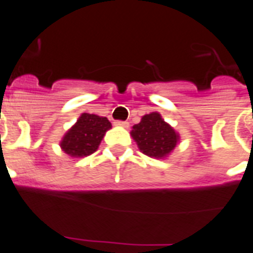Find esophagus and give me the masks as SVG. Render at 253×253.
Returning <instances> with one entry per match:
<instances>
[{
	"instance_id": "esophagus-1",
	"label": "esophagus",
	"mask_w": 253,
	"mask_h": 253,
	"mask_svg": "<svg viewBox=\"0 0 253 253\" xmlns=\"http://www.w3.org/2000/svg\"><path fill=\"white\" fill-rule=\"evenodd\" d=\"M115 125L116 126H123V128H128L129 124L126 121H115Z\"/></svg>"
}]
</instances>
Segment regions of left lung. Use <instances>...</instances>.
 Here are the masks:
<instances>
[{
    "label": "left lung",
    "instance_id": "1",
    "mask_svg": "<svg viewBox=\"0 0 253 253\" xmlns=\"http://www.w3.org/2000/svg\"><path fill=\"white\" fill-rule=\"evenodd\" d=\"M130 136L143 154L154 159H166L180 142V134L162 119L159 112H151L141 117L133 125Z\"/></svg>",
    "mask_w": 253,
    "mask_h": 253
}]
</instances>
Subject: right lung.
<instances>
[{
  "instance_id": "obj_1",
  "label": "right lung",
  "mask_w": 253,
  "mask_h": 253,
  "mask_svg": "<svg viewBox=\"0 0 253 253\" xmlns=\"http://www.w3.org/2000/svg\"><path fill=\"white\" fill-rule=\"evenodd\" d=\"M112 125L107 117L82 114L60 141L61 150L70 158H84L98 150L103 137Z\"/></svg>"
}]
</instances>
